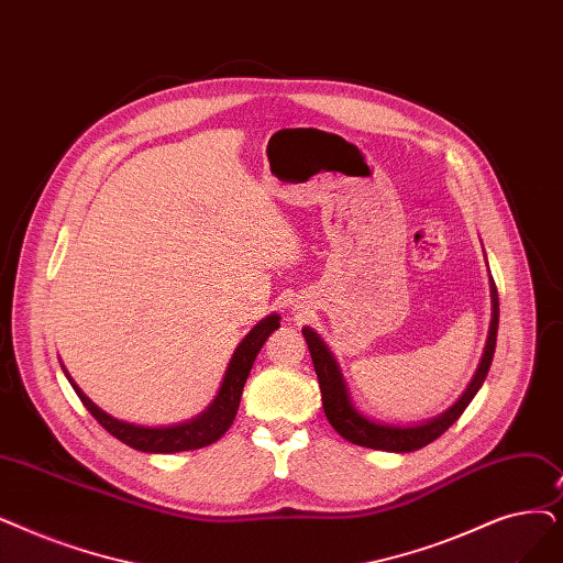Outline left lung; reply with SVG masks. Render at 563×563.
<instances>
[{"label":"left lung","instance_id":"1","mask_svg":"<svg viewBox=\"0 0 563 563\" xmlns=\"http://www.w3.org/2000/svg\"><path fill=\"white\" fill-rule=\"evenodd\" d=\"M490 297H493V322L490 331H487V342H485V352L478 363V371L474 379L470 382L467 390H464L462 398L449 407L444 413L439 417L419 423V426H390V423H379L373 421L352 405L350 390L345 379H342V373L338 368V363L327 347V342L317 335L310 327H303V338L308 342V350L312 356V365L317 379H320V390H322V405L329 423L333 430L345 437L347 442L365 449H375V451H388V453H409V451H419L428 446L430 442L439 434H444L457 419L460 413L467 409V405L474 400L478 394V388L483 386L487 371H490V363L495 356L497 347V329H499V295H497V285L490 278Z\"/></svg>","mask_w":563,"mask_h":563}]
</instances>
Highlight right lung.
Listing matches in <instances>:
<instances>
[{"instance_id": "add662e5", "label": "right lung", "mask_w": 563, "mask_h": 563, "mask_svg": "<svg viewBox=\"0 0 563 563\" xmlns=\"http://www.w3.org/2000/svg\"><path fill=\"white\" fill-rule=\"evenodd\" d=\"M280 327V317L274 312L264 317L262 322L255 324V329L239 342V347L232 354V361L225 371L221 390H218L216 400L190 421L177 423V426H165V428H146V426H135V423H126L119 421L110 413H106L101 407H96L85 394L82 388L70 379V375L66 373V368L62 365L64 375L68 377L73 390H76L78 398L82 400V405L87 407V411L91 417L99 421L112 437H117L119 442H124L126 446L135 449V451H144V453H179V451H195L209 446L213 442L221 439L230 426L234 423V417L239 411V402H241V394H243V384H246L253 361L260 354L262 345L266 342V338L272 335L276 329Z\"/></svg>"}]
</instances>
